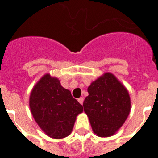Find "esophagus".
Listing matches in <instances>:
<instances>
[{"label": "esophagus", "mask_w": 158, "mask_h": 158, "mask_svg": "<svg viewBox=\"0 0 158 158\" xmlns=\"http://www.w3.org/2000/svg\"><path fill=\"white\" fill-rule=\"evenodd\" d=\"M78 101H79V102L81 105H83V102H84V98H79V99H78Z\"/></svg>", "instance_id": "1"}]
</instances>
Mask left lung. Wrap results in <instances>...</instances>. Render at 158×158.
<instances>
[{
    "label": "left lung",
    "instance_id": "1",
    "mask_svg": "<svg viewBox=\"0 0 158 158\" xmlns=\"http://www.w3.org/2000/svg\"><path fill=\"white\" fill-rule=\"evenodd\" d=\"M84 110L95 135L110 137L125 123L130 111L127 89L114 74L105 73L88 88Z\"/></svg>",
    "mask_w": 158,
    "mask_h": 158
}]
</instances>
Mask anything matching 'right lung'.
<instances>
[{
    "label": "right lung",
    "instance_id": "right-lung-1",
    "mask_svg": "<svg viewBox=\"0 0 158 158\" xmlns=\"http://www.w3.org/2000/svg\"><path fill=\"white\" fill-rule=\"evenodd\" d=\"M29 106L39 127L53 139L70 135L76 116L83 111V106L72 97L70 91L49 74L43 75L33 87Z\"/></svg>",
    "mask_w": 158,
    "mask_h": 158
}]
</instances>
